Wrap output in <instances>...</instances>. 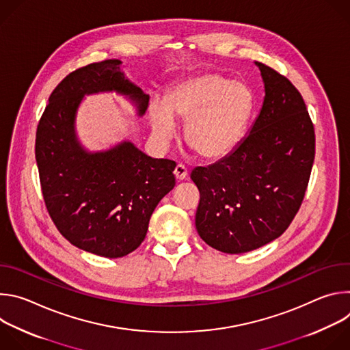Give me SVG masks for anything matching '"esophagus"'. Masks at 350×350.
<instances>
[{"instance_id":"1","label":"esophagus","mask_w":350,"mask_h":350,"mask_svg":"<svg viewBox=\"0 0 350 350\" xmlns=\"http://www.w3.org/2000/svg\"><path fill=\"white\" fill-rule=\"evenodd\" d=\"M187 174H188V170H187V167H185L184 165H177V166H176V169H174V176H176V178H177L178 181L184 180V178L187 177Z\"/></svg>"}]
</instances>
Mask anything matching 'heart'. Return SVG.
Masks as SVG:
<instances>
[{"mask_svg":"<svg viewBox=\"0 0 350 350\" xmlns=\"http://www.w3.org/2000/svg\"><path fill=\"white\" fill-rule=\"evenodd\" d=\"M254 109V95L243 83L204 72L178 81L165 104L154 101L149 122L159 139H169L176 120H185V139L205 159H220L239 145Z\"/></svg>","mask_w":350,"mask_h":350,"instance_id":"obj_1","label":"heart"}]
</instances>
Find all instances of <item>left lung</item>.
I'll return each mask as SVG.
<instances>
[{
	"mask_svg": "<svg viewBox=\"0 0 350 350\" xmlns=\"http://www.w3.org/2000/svg\"><path fill=\"white\" fill-rule=\"evenodd\" d=\"M265 101L249 134L227 157L195 167L199 237L224 254H245L278 238L302 205L316 135L304 98L277 70L255 62Z\"/></svg>",
	"mask_w": 350,
	"mask_h": 350,
	"instance_id": "left-lung-1",
	"label": "left lung"
}]
</instances>
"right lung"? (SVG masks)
Masks as SVG:
<instances>
[{
  "label": "right lung",
  "mask_w": 350,
  "mask_h": 350,
  "mask_svg": "<svg viewBox=\"0 0 350 350\" xmlns=\"http://www.w3.org/2000/svg\"><path fill=\"white\" fill-rule=\"evenodd\" d=\"M116 91L142 116L149 95L107 59L69 73L48 98L36 133V161L46 211L75 246L104 258H122L141 245L161 199L176 185V162L152 159L130 141L87 152L75 120L84 95Z\"/></svg>",
  "instance_id": "1"
}]
</instances>
